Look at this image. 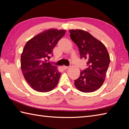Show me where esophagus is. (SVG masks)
I'll return each instance as SVG.
<instances>
[{"mask_svg": "<svg viewBox=\"0 0 129 129\" xmlns=\"http://www.w3.org/2000/svg\"><path fill=\"white\" fill-rule=\"evenodd\" d=\"M62 68L64 69H67L69 67H68V66H64H64H62Z\"/></svg>", "mask_w": 129, "mask_h": 129, "instance_id": "esophagus-1", "label": "esophagus"}]
</instances>
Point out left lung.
Here are the masks:
<instances>
[{"label": "left lung", "instance_id": "8db88e82", "mask_svg": "<svg viewBox=\"0 0 129 129\" xmlns=\"http://www.w3.org/2000/svg\"><path fill=\"white\" fill-rule=\"evenodd\" d=\"M72 40L78 46L81 58L87 60L88 68L80 72L74 85L81 92H91L101 87L105 81L110 57L105 46L88 32L69 30Z\"/></svg>", "mask_w": 129, "mask_h": 129}]
</instances>
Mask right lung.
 <instances>
[{"label": "right lung", "mask_w": 129, "mask_h": 129, "mask_svg": "<svg viewBox=\"0 0 129 129\" xmlns=\"http://www.w3.org/2000/svg\"><path fill=\"white\" fill-rule=\"evenodd\" d=\"M65 30H44L27 42L21 56V68L24 78L33 89L46 92L52 90L59 81L61 73L47 62Z\"/></svg>", "instance_id": "right-lung-1"}]
</instances>
